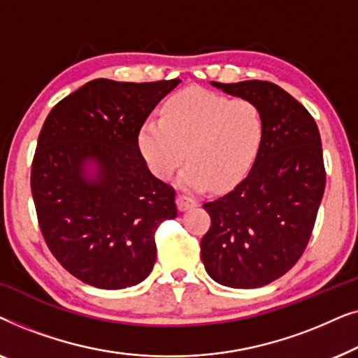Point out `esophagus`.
I'll return each instance as SVG.
<instances>
[{"mask_svg": "<svg viewBox=\"0 0 358 358\" xmlns=\"http://www.w3.org/2000/svg\"><path fill=\"white\" fill-rule=\"evenodd\" d=\"M176 203H178V208L180 212H185V210L197 207V200H194L192 197H189V195H184V194H179L178 197H176Z\"/></svg>", "mask_w": 358, "mask_h": 358, "instance_id": "obj_1", "label": "esophagus"}]
</instances>
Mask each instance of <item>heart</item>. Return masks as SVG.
Listing matches in <instances>:
<instances>
[{"label":"heart","mask_w":358,"mask_h":358,"mask_svg":"<svg viewBox=\"0 0 358 358\" xmlns=\"http://www.w3.org/2000/svg\"><path fill=\"white\" fill-rule=\"evenodd\" d=\"M264 140V117L248 99H228L200 87L174 94L141 124L136 143L156 178L169 179L187 155L179 184L227 190L246 178Z\"/></svg>","instance_id":"heart-1"}]
</instances>
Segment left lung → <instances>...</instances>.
<instances>
[{"mask_svg": "<svg viewBox=\"0 0 358 358\" xmlns=\"http://www.w3.org/2000/svg\"><path fill=\"white\" fill-rule=\"evenodd\" d=\"M212 86L261 109L264 140L246 179L203 203L212 227L200 256L208 275L224 287H264L295 266L311 238L326 185L320 130L310 112L273 83Z\"/></svg>", "mask_w": 358, "mask_h": 358, "instance_id": "left-lung-1", "label": "left lung"}]
</instances>
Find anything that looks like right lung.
Returning <instances> with one entry per match:
<instances>
[{
    "label": "right lung",
    "instance_id": "1",
    "mask_svg": "<svg viewBox=\"0 0 358 358\" xmlns=\"http://www.w3.org/2000/svg\"><path fill=\"white\" fill-rule=\"evenodd\" d=\"M179 83L99 78L43 122L31 173L38 227L57 261L87 285L143 282L156 261V228L178 217L174 189L150 173L136 136Z\"/></svg>",
    "mask_w": 358,
    "mask_h": 358
}]
</instances>
